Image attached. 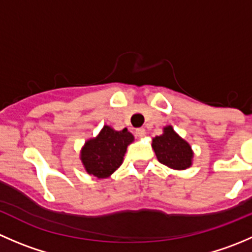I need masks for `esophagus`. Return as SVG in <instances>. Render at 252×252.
Returning a JSON list of instances; mask_svg holds the SVG:
<instances>
[{"label":"esophagus","mask_w":252,"mask_h":252,"mask_svg":"<svg viewBox=\"0 0 252 252\" xmlns=\"http://www.w3.org/2000/svg\"><path fill=\"white\" fill-rule=\"evenodd\" d=\"M145 134H146V130H145L144 128H138L135 130V135L138 136V138H144Z\"/></svg>","instance_id":"obj_1"}]
</instances>
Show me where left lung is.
Instances as JSON below:
<instances>
[{
  "label": "left lung",
  "instance_id": "left-lung-1",
  "mask_svg": "<svg viewBox=\"0 0 252 252\" xmlns=\"http://www.w3.org/2000/svg\"><path fill=\"white\" fill-rule=\"evenodd\" d=\"M152 147L157 159L169 168L183 171L191 166V146L175 133L172 126H164L163 134L152 139Z\"/></svg>",
  "mask_w": 252,
  "mask_h": 252
}]
</instances>
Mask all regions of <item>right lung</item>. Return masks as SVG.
<instances>
[{
	"instance_id": "1",
	"label": "right lung",
	"mask_w": 252,
	"mask_h": 252,
	"mask_svg": "<svg viewBox=\"0 0 252 252\" xmlns=\"http://www.w3.org/2000/svg\"><path fill=\"white\" fill-rule=\"evenodd\" d=\"M133 141V134L126 128L117 131L105 126L96 138L86 141L81 149L80 159L84 168L98 179L108 178L119 168L126 147Z\"/></svg>"
}]
</instances>
